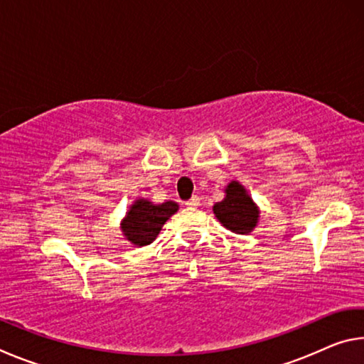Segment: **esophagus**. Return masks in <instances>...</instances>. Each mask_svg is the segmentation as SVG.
I'll use <instances>...</instances> for the list:
<instances>
[{"label": "esophagus", "instance_id": "obj_1", "mask_svg": "<svg viewBox=\"0 0 364 364\" xmlns=\"http://www.w3.org/2000/svg\"><path fill=\"white\" fill-rule=\"evenodd\" d=\"M184 205H186V207H191V208L199 207V205H200V199H199V197H197V196H194V197H191L189 200L184 202Z\"/></svg>", "mask_w": 364, "mask_h": 364}]
</instances>
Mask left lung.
Wrapping results in <instances>:
<instances>
[{
    "instance_id": "8db88e82",
    "label": "left lung",
    "mask_w": 364,
    "mask_h": 364,
    "mask_svg": "<svg viewBox=\"0 0 364 364\" xmlns=\"http://www.w3.org/2000/svg\"><path fill=\"white\" fill-rule=\"evenodd\" d=\"M213 213L226 230L236 234H249L260 220V208L241 183L232 180L225 188V197L213 205Z\"/></svg>"
}]
</instances>
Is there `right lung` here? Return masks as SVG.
I'll use <instances>...</instances> for the list:
<instances>
[{
	"label": "right lung",
	"instance_id": "right-lung-1",
	"mask_svg": "<svg viewBox=\"0 0 364 364\" xmlns=\"http://www.w3.org/2000/svg\"><path fill=\"white\" fill-rule=\"evenodd\" d=\"M176 212L178 204L173 200L154 204L149 199L138 197L120 221L122 234L128 242L138 247L149 245L152 241H156L162 226Z\"/></svg>",
	"mask_w": 364,
	"mask_h": 364
}]
</instances>
